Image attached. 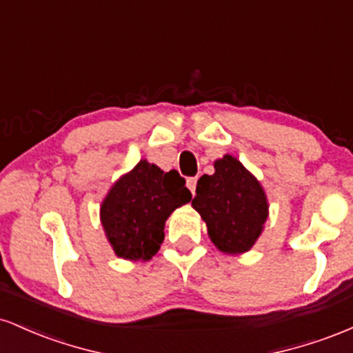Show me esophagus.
<instances>
[{
	"label": "esophagus",
	"mask_w": 353,
	"mask_h": 353,
	"mask_svg": "<svg viewBox=\"0 0 353 353\" xmlns=\"http://www.w3.org/2000/svg\"><path fill=\"white\" fill-rule=\"evenodd\" d=\"M196 185H197V177H189L188 179V188L190 192H192V196L196 194Z\"/></svg>",
	"instance_id": "esophagus-1"
}]
</instances>
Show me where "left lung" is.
<instances>
[{
  "instance_id": "8db88e82",
  "label": "left lung",
  "mask_w": 353,
  "mask_h": 353,
  "mask_svg": "<svg viewBox=\"0 0 353 353\" xmlns=\"http://www.w3.org/2000/svg\"><path fill=\"white\" fill-rule=\"evenodd\" d=\"M216 172L197 181L192 208L208 225L210 241L225 254H242L255 244L269 216L261 182L236 157L225 154Z\"/></svg>"
}]
</instances>
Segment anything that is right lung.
Returning <instances> with one entry per match:
<instances>
[{"mask_svg":"<svg viewBox=\"0 0 353 353\" xmlns=\"http://www.w3.org/2000/svg\"><path fill=\"white\" fill-rule=\"evenodd\" d=\"M192 194L177 171L139 161L112 185L101 204V224L117 257L149 261L164 241L168 217Z\"/></svg>","mask_w":353,"mask_h":353,"instance_id":"right-lung-1","label":"right lung"}]
</instances>
